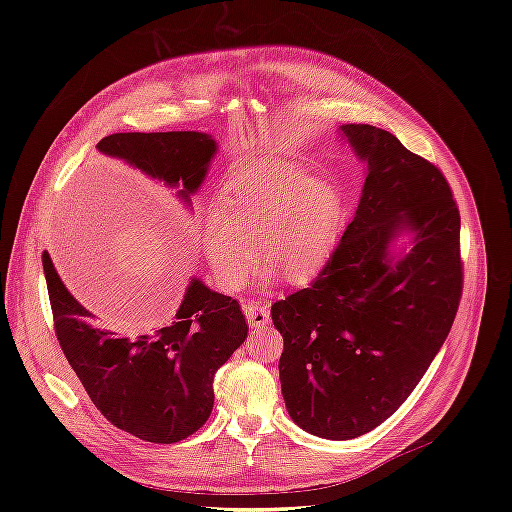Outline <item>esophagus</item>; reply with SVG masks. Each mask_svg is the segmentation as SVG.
Returning <instances> with one entry per match:
<instances>
[{"instance_id":"obj_1","label":"esophagus","mask_w":512,"mask_h":512,"mask_svg":"<svg viewBox=\"0 0 512 512\" xmlns=\"http://www.w3.org/2000/svg\"><path fill=\"white\" fill-rule=\"evenodd\" d=\"M243 312L247 322H250V327L258 329V327H267L271 322L269 318V307L267 305H258V303H247L243 305Z\"/></svg>"}]
</instances>
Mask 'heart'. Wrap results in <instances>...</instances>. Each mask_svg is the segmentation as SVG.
Returning <instances> with one entry per match:
<instances>
[{
	"label": "heart",
	"mask_w": 512,
	"mask_h": 512,
	"mask_svg": "<svg viewBox=\"0 0 512 512\" xmlns=\"http://www.w3.org/2000/svg\"><path fill=\"white\" fill-rule=\"evenodd\" d=\"M337 192L297 164H265L230 177L203 226L209 267L226 290L245 286L260 258L288 280H307L327 262L337 235Z\"/></svg>",
	"instance_id": "heart-1"
}]
</instances>
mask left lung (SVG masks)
I'll return each mask as SVG.
<instances>
[{
	"label": "left lung",
	"instance_id": "obj_1",
	"mask_svg": "<svg viewBox=\"0 0 512 512\" xmlns=\"http://www.w3.org/2000/svg\"><path fill=\"white\" fill-rule=\"evenodd\" d=\"M367 164L354 220L312 286L275 301L280 382L301 429L352 440L421 382L461 299L459 209L436 164L367 123L339 128ZM411 235L397 255L394 241Z\"/></svg>",
	"mask_w": 512,
	"mask_h": 512
}]
</instances>
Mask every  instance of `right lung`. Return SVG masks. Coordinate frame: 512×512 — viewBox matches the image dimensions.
Masks as SVG:
<instances>
[{"instance_id":"right-lung-1","label":"right lung","mask_w":512,"mask_h":512,"mask_svg":"<svg viewBox=\"0 0 512 512\" xmlns=\"http://www.w3.org/2000/svg\"><path fill=\"white\" fill-rule=\"evenodd\" d=\"M147 177L179 188L177 198L203 185L218 143L205 132H119L98 143ZM55 333L94 406L117 429L145 442L173 444L192 436L213 410V376L247 337L239 303L194 277L175 318L149 333L100 329L42 254Z\"/></svg>"}]
</instances>
